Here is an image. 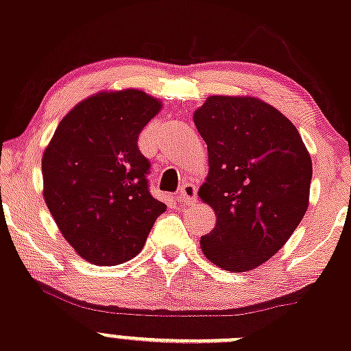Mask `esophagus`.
<instances>
[{
    "label": "esophagus",
    "instance_id": "esophagus-1",
    "mask_svg": "<svg viewBox=\"0 0 351 351\" xmlns=\"http://www.w3.org/2000/svg\"><path fill=\"white\" fill-rule=\"evenodd\" d=\"M178 197L183 204H193L197 200V186L191 183H185L178 191Z\"/></svg>",
    "mask_w": 351,
    "mask_h": 351
}]
</instances>
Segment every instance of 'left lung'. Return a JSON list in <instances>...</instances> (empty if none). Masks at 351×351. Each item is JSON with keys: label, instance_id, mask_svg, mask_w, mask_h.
Masks as SVG:
<instances>
[{"label": "left lung", "instance_id": "left-lung-1", "mask_svg": "<svg viewBox=\"0 0 351 351\" xmlns=\"http://www.w3.org/2000/svg\"><path fill=\"white\" fill-rule=\"evenodd\" d=\"M193 121L210 165L198 197L217 215L200 247L225 271H250L271 259L304 217L311 158L294 124L256 97L212 95Z\"/></svg>", "mask_w": 351, "mask_h": 351}]
</instances>
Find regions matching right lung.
<instances>
[{
  "instance_id": "right-lung-1",
  "label": "right lung",
  "mask_w": 351,
  "mask_h": 351,
  "mask_svg": "<svg viewBox=\"0 0 351 351\" xmlns=\"http://www.w3.org/2000/svg\"><path fill=\"white\" fill-rule=\"evenodd\" d=\"M161 104L128 88L92 95L60 121L43 153V197L82 259L116 265L141 252L163 202L149 191L138 139Z\"/></svg>"
}]
</instances>
